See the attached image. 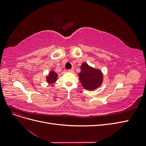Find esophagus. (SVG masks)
<instances>
[{
  "label": "esophagus",
  "mask_w": 146,
  "mask_h": 146,
  "mask_svg": "<svg viewBox=\"0 0 146 146\" xmlns=\"http://www.w3.org/2000/svg\"><path fill=\"white\" fill-rule=\"evenodd\" d=\"M68 71H69V72H73V71H74V68H72V69H69V70H68Z\"/></svg>",
  "instance_id": "esophagus-1"
}]
</instances>
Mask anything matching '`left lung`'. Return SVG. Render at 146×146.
<instances>
[{
    "mask_svg": "<svg viewBox=\"0 0 146 146\" xmlns=\"http://www.w3.org/2000/svg\"><path fill=\"white\" fill-rule=\"evenodd\" d=\"M80 69L79 79L85 89L91 91L100 86L104 77L100 70L92 68L86 63H82Z\"/></svg>",
    "mask_w": 146,
    "mask_h": 146,
    "instance_id": "8db88e82",
    "label": "left lung"
}]
</instances>
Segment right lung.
I'll use <instances>...</instances> for the list:
<instances>
[{
  "instance_id": "add662e5",
  "label": "right lung",
  "mask_w": 146,
  "mask_h": 146,
  "mask_svg": "<svg viewBox=\"0 0 146 146\" xmlns=\"http://www.w3.org/2000/svg\"><path fill=\"white\" fill-rule=\"evenodd\" d=\"M57 77H58V74L54 71H53V70H51L48 74V76L46 77V81L49 84L54 83L56 82Z\"/></svg>"
}]
</instances>
